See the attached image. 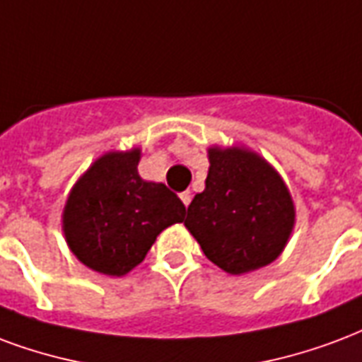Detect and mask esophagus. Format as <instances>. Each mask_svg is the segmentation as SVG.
I'll use <instances>...</instances> for the list:
<instances>
[{"label":"esophagus","instance_id":"34e87169","mask_svg":"<svg viewBox=\"0 0 362 362\" xmlns=\"http://www.w3.org/2000/svg\"><path fill=\"white\" fill-rule=\"evenodd\" d=\"M180 199H182V203H184V205L188 207L189 203H192V192H182Z\"/></svg>","mask_w":362,"mask_h":362}]
</instances>
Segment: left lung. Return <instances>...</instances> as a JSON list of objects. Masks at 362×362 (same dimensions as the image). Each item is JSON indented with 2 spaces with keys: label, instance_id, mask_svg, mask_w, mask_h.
Segmentation results:
<instances>
[{
  "label": "left lung",
  "instance_id": "8db88e82",
  "mask_svg": "<svg viewBox=\"0 0 362 362\" xmlns=\"http://www.w3.org/2000/svg\"><path fill=\"white\" fill-rule=\"evenodd\" d=\"M205 189L189 203L186 228L228 274L276 261L296 224L288 186L269 163L243 147H211Z\"/></svg>",
  "mask_w": 362,
  "mask_h": 362
}]
</instances>
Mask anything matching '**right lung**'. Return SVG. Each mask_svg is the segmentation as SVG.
Segmentation results:
<instances>
[{"mask_svg": "<svg viewBox=\"0 0 362 362\" xmlns=\"http://www.w3.org/2000/svg\"><path fill=\"white\" fill-rule=\"evenodd\" d=\"M140 155L134 147L99 157L74 184L63 211L71 251L107 276H124L138 267L157 235L186 215L178 195L138 174Z\"/></svg>", "mask_w": 362, "mask_h": 362, "instance_id": "right-lung-1", "label": "right lung"}]
</instances>
